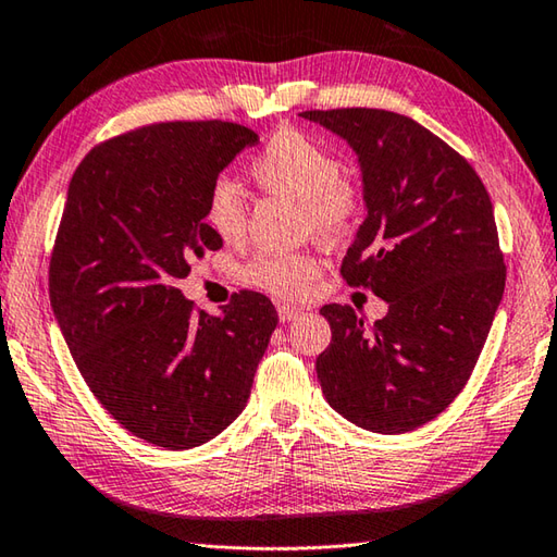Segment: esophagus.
Listing matches in <instances>:
<instances>
[{
	"label": "esophagus",
	"mask_w": 557,
	"mask_h": 557,
	"mask_svg": "<svg viewBox=\"0 0 557 557\" xmlns=\"http://www.w3.org/2000/svg\"><path fill=\"white\" fill-rule=\"evenodd\" d=\"M301 314L299 307H292V305H280L277 307V317L280 322H295V319Z\"/></svg>",
	"instance_id": "34e87169"
}]
</instances>
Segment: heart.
<instances>
[{
  "mask_svg": "<svg viewBox=\"0 0 557 557\" xmlns=\"http://www.w3.org/2000/svg\"><path fill=\"white\" fill-rule=\"evenodd\" d=\"M250 174L270 194L297 199L301 225L322 240H344L361 219V191L342 178V162L314 137L295 127L277 129L252 157ZM245 199L231 178L213 182L203 203V223L223 243H238L245 235ZM322 272V260L309 250H262L243 268L250 287L272 297L301 299L312 292Z\"/></svg>",
  "mask_w": 557,
  "mask_h": 557,
  "instance_id": "1",
  "label": "heart"
}]
</instances>
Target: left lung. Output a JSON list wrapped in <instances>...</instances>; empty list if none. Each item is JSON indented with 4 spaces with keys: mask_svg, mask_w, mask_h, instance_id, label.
<instances>
[{
    "mask_svg": "<svg viewBox=\"0 0 557 557\" xmlns=\"http://www.w3.org/2000/svg\"><path fill=\"white\" fill-rule=\"evenodd\" d=\"M301 117L354 149L366 219L342 275L388 301L373 326L348 305L322 307L332 344L317 379L348 422L400 435L437 418L482 354L506 285L494 206L467 159L420 122L373 108Z\"/></svg>",
    "mask_w": 557,
    "mask_h": 557,
    "instance_id": "obj_1",
    "label": "left lung"
}]
</instances>
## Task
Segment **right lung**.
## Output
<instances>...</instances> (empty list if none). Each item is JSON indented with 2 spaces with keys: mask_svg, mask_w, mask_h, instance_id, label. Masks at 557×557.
<instances>
[{
  "mask_svg": "<svg viewBox=\"0 0 557 557\" xmlns=\"http://www.w3.org/2000/svg\"><path fill=\"white\" fill-rule=\"evenodd\" d=\"M252 145L235 122H159L92 147L71 178L49 268L55 322L90 393L149 445L221 435L277 326L260 292L213 317L176 287L223 245L203 223L206 194Z\"/></svg>",
  "mask_w": 557,
  "mask_h": 557,
  "instance_id": "obj_1",
  "label": "right lung"
}]
</instances>
